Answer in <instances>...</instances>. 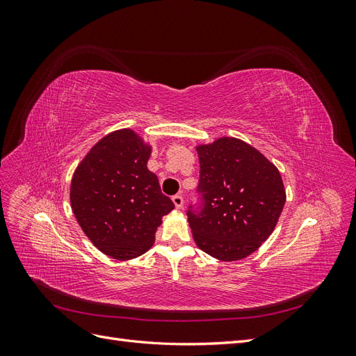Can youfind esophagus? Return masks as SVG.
<instances>
[{"instance_id":"esophagus-1","label":"esophagus","mask_w":356,"mask_h":356,"mask_svg":"<svg viewBox=\"0 0 356 356\" xmlns=\"http://www.w3.org/2000/svg\"><path fill=\"white\" fill-rule=\"evenodd\" d=\"M172 202H174V204H175V208H177V209H181V208H182V204H184V199H182V196H181V195H175L174 197H172Z\"/></svg>"}]
</instances>
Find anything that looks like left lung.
I'll list each match as a JSON object with an SVG mask.
<instances>
[{
	"mask_svg": "<svg viewBox=\"0 0 356 356\" xmlns=\"http://www.w3.org/2000/svg\"><path fill=\"white\" fill-rule=\"evenodd\" d=\"M200 207L187 211L196 245L221 261L251 255L275 230L286 200L277 168L238 138L197 145Z\"/></svg>",
	"mask_w": 356,
	"mask_h": 356,
	"instance_id": "8db88e82",
	"label": "left lung"
}]
</instances>
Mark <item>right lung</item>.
I'll return each mask as SVG.
<instances>
[{
	"instance_id": "right-lung-1",
	"label": "right lung",
	"mask_w": 356,
	"mask_h": 356,
	"mask_svg": "<svg viewBox=\"0 0 356 356\" xmlns=\"http://www.w3.org/2000/svg\"><path fill=\"white\" fill-rule=\"evenodd\" d=\"M149 154L141 136L120 129L90 148L71 179V208L81 230L115 260L147 252L161 217L175 208L147 168Z\"/></svg>"
}]
</instances>
